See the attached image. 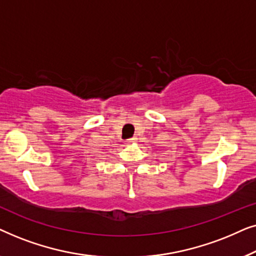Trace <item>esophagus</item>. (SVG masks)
Masks as SVG:
<instances>
[{
  "mask_svg": "<svg viewBox=\"0 0 256 256\" xmlns=\"http://www.w3.org/2000/svg\"><path fill=\"white\" fill-rule=\"evenodd\" d=\"M136 141H138V138H129V140H127V141H126V143H127V144H132V143H135Z\"/></svg>",
  "mask_w": 256,
  "mask_h": 256,
  "instance_id": "obj_1",
  "label": "esophagus"
}]
</instances>
